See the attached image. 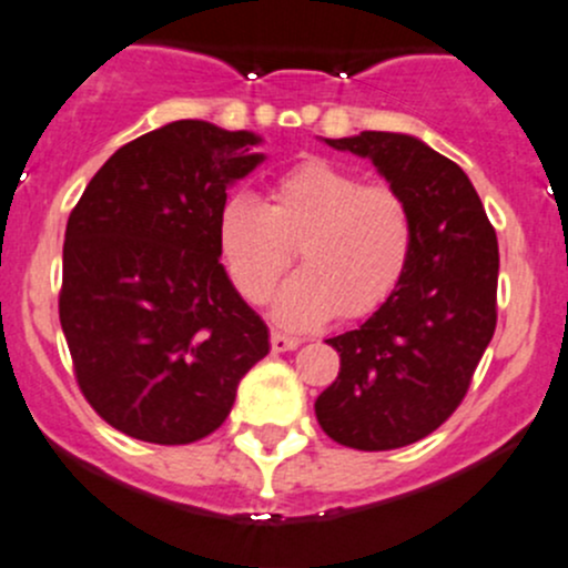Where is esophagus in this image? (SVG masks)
<instances>
[{"label": "esophagus", "instance_id": "obj_1", "mask_svg": "<svg viewBox=\"0 0 568 568\" xmlns=\"http://www.w3.org/2000/svg\"><path fill=\"white\" fill-rule=\"evenodd\" d=\"M300 348V337H288L283 332H272V351L274 354H283V351H296Z\"/></svg>", "mask_w": 568, "mask_h": 568}]
</instances>
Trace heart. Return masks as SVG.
Masks as SVG:
<instances>
[{
	"label": "heart",
	"instance_id": "b5f03b06",
	"mask_svg": "<svg viewBox=\"0 0 568 568\" xmlns=\"http://www.w3.org/2000/svg\"><path fill=\"white\" fill-rule=\"evenodd\" d=\"M300 244L304 268L277 291L274 318L291 329L324 324L343 310L364 318L397 291L410 253L414 223L386 184L324 158L285 171L272 204L236 193L220 206L217 247L231 283L250 302H264Z\"/></svg>",
	"mask_w": 568,
	"mask_h": 568
}]
</instances>
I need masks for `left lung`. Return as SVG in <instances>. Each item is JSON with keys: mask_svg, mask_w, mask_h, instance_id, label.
<instances>
[{"mask_svg": "<svg viewBox=\"0 0 568 568\" xmlns=\"http://www.w3.org/2000/svg\"><path fill=\"white\" fill-rule=\"evenodd\" d=\"M324 141L367 158L405 201L414 253L389 300L326 339L339 373L315 416L351 449H399L444 425L468 392L498 321V239L465 171L425 141L378 130Z\"/></svg>", "mask_w": 568, "mask_h": 568, "instance_id": "obj_1", "label": "left lung"}]
</instances>
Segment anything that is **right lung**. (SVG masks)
Wrapping results in <instances>:
<instances>
[{"label":"right lung","mask_w":568,"mask_h":568,"mask_svg":"<svg viewBox=\"0 0 568 568\" xmlns=\"http://www.w3.org/2000/svg\"><path fill=\"white\" fill-rule=\"evenodd\" d=\"M261 135L179 119L124 143L70 212L59 321L94 410L130 438L179 446L225 422L268 329L220 264L225 190Z\"/></svg>","instance_id":"obj_1"}]
</instances>
